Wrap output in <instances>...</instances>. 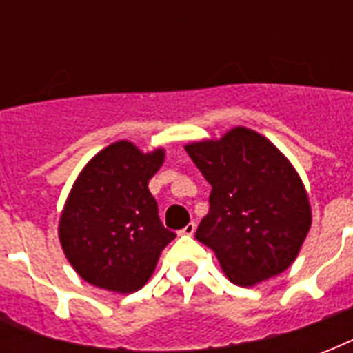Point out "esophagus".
Segmentation results:
<instances>
[{"instance_id":"34e87169","label":"esophagus","mask_w":353,"mask_h":353,"mask_svg":"<svg viewBox=\"0 0 353 353\" xmlns=\"http://www.w3.org/2000/svg\"><path fill=\"white\" fill-rule=\"evenodd\" d=\"M194 232H196V223H188L187 227H183L181 231H179V234H183V236H192Z\"/></svg>"}]
</instances>
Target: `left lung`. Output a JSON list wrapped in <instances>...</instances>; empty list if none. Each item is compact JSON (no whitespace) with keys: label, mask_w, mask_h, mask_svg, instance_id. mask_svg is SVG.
<instances>
[{"label":"left lung","mask_w":353,"mask_h":353,"mask_svg":"<svg viewBox=\"0 0 353 353\" xmlns=\"http://www.w3.org/2000/svg\"><path fill=\"white\" fill-rule=\"evenodd\" d=\"M185 150L212 187L196 240L214 251L227 279L251 288L290 268L312 227L307 192L290 159L243 126Z\"/></svg>","instance_id":"left-lung-1"}]
</instances>
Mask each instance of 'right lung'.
Masks as SVG:
<instances>
[{
	"label": "right lung",
	"mask_w": 353,
	"mask_h": 353,
	"mask_svg": "<svg viewBox=\"0 0 353 353\" xmlns=\"http://www.w3.org/2000/svg\"><path fill=\"white\" fill-rule=\"evenodd\" d=\"M163 161V148L144 154L130 141H117L79 174L63 205L58 238L88 284L128 295L154 274L161 251L176 238L161 223L148 190Z\"/></svg>",
	"instance_id": "right-lung-1"
}]
</instances>
